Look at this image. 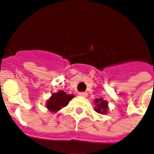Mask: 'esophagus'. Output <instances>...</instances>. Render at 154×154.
<instances>
[{
	"instance_id": "34e87169",
	"label": "esophagus",
	"mask_w": 154,
	"mask_h": 154,
	"mask_svg": "<svg viewBox=\"0 0 154 154\" xmlns=\"http://www.w3.org/2000/svg\"><path fill=\"white\" fill-rule=\"evenodd\" d=\"M78 95L81 96V97H86L87 96V93L86 92H79Z\"/></svg>"
}]
</instances>
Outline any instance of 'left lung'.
<instances>
[{"label": "left lung", "instance_id": "left-lung-1", "mask_svg": "<svg viewBox=\"0 0 154 154\" xmlns=\"http://www.w3.org/2000/svg\"><path fill=\"white\" fill-rule=\"evenodd\" d=\"M94 104L95 105V107H94V111L97 112L98 113L106 114L108 112L109 103L106 100H103L102 98H100V99H95L94 100Z\"/></svg>", "mask_w": 154, "mask_h": 154}]
</instances>
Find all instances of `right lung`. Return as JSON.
Masks as SVG:
<instances>
[{
  "label": "right lung",
  "mask_w": 154,
  "mask_h": 154,
  "mask_svg": "<svg viewBox=\"0 0 154 154\" xmlns=\"http://www.w3.org/2000/svg\"><path fill=\"white\" fill-rule=\"evenodd\" d=\"M73 97V94H68L63 91H60L57 93H53L51 94L50 99L46 101L45 105L49 111L57 112L68 105L69 101Z\"/></svg>",
  "instance_id": "right-lung-1"
}]
</instances>
